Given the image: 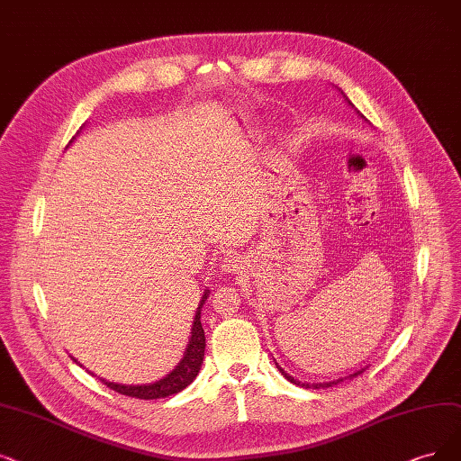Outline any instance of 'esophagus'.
<instances>
[{"instance_id":"34e87169","label":"esophagus","mask_w":461,"mask_h":461,"mask_svg":"<svg viewBox=\"0 0 461 461\" xmlns=\"http://www.w3.org/2000/svg\"><path fill=\"white\" fill-rule=\"evenodd\" d=\"M240 267H242V261L238 259V257H234V255H229V257H225L223 263H221V272L236 274L238 270H240Z\"/></svg>"}]
</instances>
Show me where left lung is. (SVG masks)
I'll list each match as a JSON object with an SVG mask.
<instances>
[{
	"mask_svg": "<svg viewBox=\"0 0 461 461\" xmlns=\"http://www.w3.org/2000/svg\"><path fill=\"white\" fill-rule=\"evenodd\" d=\"M342 95H344V92H342ZM346 102L349 104V105H352L354 107V104L352 102H349L348 98H346ZM359 113V112H357ZM361 119H363V115H359ZM276 363V361H274ZM276 366H278V371L291 382V384H297V385H301V388H314V390H321V388H333V385H337V384H340V382H344L346 378H354V376H357V375H361L365 369H359V371H356L354 375H349V376H344V378H339V380H330V382H320V384H310V382H301V380H297V378H293L291 375H287L284 369H282V366L278 365V363H276Z\"/></svg>",
	"mask_w": 461,
	"mask_h": 461,
	"instance_id": "left-lung-1",
	"label": "left lung"
}]
</instances>
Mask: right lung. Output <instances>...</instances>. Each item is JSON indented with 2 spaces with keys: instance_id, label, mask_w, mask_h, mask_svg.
I'll use <instances>...</instances> for the list:
<instances>
[{
  "instance_id": "obj_1",
  "label": "right lung",
  "mask_w": 461,
  "mask_h": 461,
  "mask_svg": "<svg viewBox=\"0 0 461 461\" xmlns=\"http://www.w3.org/2000/svg\"><path fill=\"white\" fill-rule=\"evenodd\" d=\"M208 294H210V289H204V294H202L194 320H193L191 337H189V344L185 348V354H183L181 361L167 376H162L160 380L151 382V384H117V382H109L105 378H100V380L107 385V388L119 392L121 395L136 397V399H162V397H170L174 393H179L181 390H185L187 385L196 378V375L200 373L202 361H204L206 337H204V329H202L200 312L208 299ZM71 359L77 365H81L76 357H71Z\"/></svg>"
}]
</instances>
